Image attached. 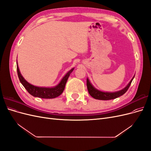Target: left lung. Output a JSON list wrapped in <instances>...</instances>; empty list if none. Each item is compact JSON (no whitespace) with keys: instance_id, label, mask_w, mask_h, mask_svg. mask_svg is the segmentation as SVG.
Instances as JSON below:
<instances>
[{"instance_id":"left-lung-1","label":"left lung","mask_w":151,"mask_h":151,"mask_svg":"<svg viewBox=\"0 0 151 151\" xmlns=\"http://www.w3.org/2000/svg\"><path fill=\"white\" fill-rule=\"evenodd\" d=\"M134 77L135 76L132 77V79L129 82V83L126 86L125 88L122 89V90L116 91V92H103V91H99L94 88L93 84L91 83V82L88 78H87V88H88V90L89 94L94 99L99 100L113 99L121 96L127 92V90L129 89L132 82L134 78Z\"/></svg>"}]
</instances>
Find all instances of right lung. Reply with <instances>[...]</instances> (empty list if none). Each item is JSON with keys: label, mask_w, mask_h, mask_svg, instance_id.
<instances>
[{"label": "right lung", "mask_w": 151, "mask_h": 151, "mask_svg": "<svg viewBox=\"0 0 151 151\" xmlns=\"http://www.w3.org/2000/svg\"><path fill=\"white\" fill-rule=\"evenodd\" d=\"M74 70V68H72L68 71L67 74L63 77V78L57 86L51 87V88H46V87H38L32 85L27 81L21 75L19 67L17 62V72L19 79L21 83L22 84L27 91L34 97H38L44 99H52L58 97L60 96L65 89V86L68 77L70 75L72 72Z\"/></svg>", "instance_id": "obj_1"}]
</instances>
